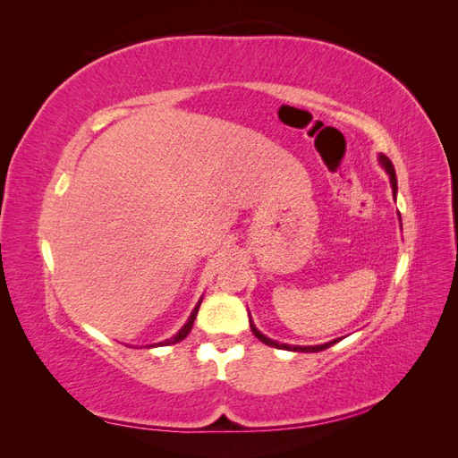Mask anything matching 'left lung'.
I'll use <instances>...</instances> for the list:
<instances>
[{
  "label": "left lung",
  "mask_w": 458,
  "mask_h": 458,
  "mask_svg": "<svg viewBox=\"0 0 458 458\" xmlns=\"http://www.w3.org/2000/svg\"><path fill=\"white\" fill-rule=\"evenodd\" d=\"M380 162H382V165L386 168V172L390 174V182H392V187H394V197H395V191H397V177H395L394 164H392V160L387 158L386 155H380ZM250 328H252L254 336H256L259 342H263L266 345H271V348H279V350H293V352H321V350L330 348L332 344H336V342H338V340H335V342H328V344H323V345H288V344H279V342H275V340H271V338H267V336H263L261 332H259L252 323H250Z\"/></svg>",
  "instance_id": "8db88e82"
}]
</instances>
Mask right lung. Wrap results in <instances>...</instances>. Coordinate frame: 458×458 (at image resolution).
I'll return each instance as SVG.
<instances>
[{
  "label": "right lung",
  "instance_id": "right-lung-1",
  "mask_svg": "<svg viewBox=\"0 0 458 458\" xmlns=\"http://www.w3.org/2000/svg\"><path fill=\"white\" fill-rule=\"evenodd\" d=\"M200 301H202V300H200ZM200 301L197 303V308L192 310V313H191V317H189V321L185 323V327H183L182 330H179L174 338L165 340V342H160L158 345H170V344H177V342H182L183 338H187V335H189L191 328H192V323H195V318H197V313H199V308H200Z\"/></svg>",
  "mask_w": 458,
  "mask_h": 458
}]
</instances>
